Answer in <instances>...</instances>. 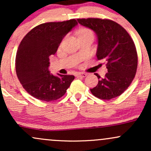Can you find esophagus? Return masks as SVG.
I'll return each mask as SVG.
<instances>
[{
    "label": "esophagus",
    "instance_id": "1",
    "mask_svg": "<svg viewBox=\"0 0 151 151\" xmlns=\"http://www.w3.org/2000/svg\"><path fill=\"white\" fill-rule=\"evenodd\" d=\"M87 75V74L84 73V72H78L76 74V77H85Z\"/></svg>",
    "mask_w": 151,
    "mask_h": 151
}]
</instances>
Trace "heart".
<instances>
[{
    "label": "heart",
    "mask_w": 151,
    "mask_h": 151,
    "mask_svg": "<svg viewBox=\"0 0 151 151\" xmlns=\"http://www.w3.org/2000/svg\"><path fill=\"white\" fill-rule=\"evenodd\" d=\"M86 35L93 36V32L88 28L81 29V30L79 31V37H80V36H86Z\"/></svg>",
    "instance_id": "obj_1"
}]
</instances>
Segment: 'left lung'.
<instances>
[{
  "instance_id": "1",
  "label": "left lung",
  "mask_w": 151,
  "mask_h": 151,
  "mask_svg": "<svg viewBox=\"0 0 151 151\" xmlns=\"http://www.w3.org/2000/svg\"><path fill=\"white\" fill-rule=\"evenodd\" d=\"M95 32L98 38L97 60L106 62L108 72L104 79L97 74L98 84L90 91L101 99L109 100L124 93L134 79L138 55L134 42L122 26L108 19H77Z\"/></svg>"
}]
</instances>
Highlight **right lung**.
<instances>
[{"label":"right lung","mask_w":151,"mask_h":151,"mask_svg":"<svg viewBox=\"0 0 151 151\" xmlns=\"http://www.w3.org/2000/svg\"><path fill=\"white\" fill-rule=\"evenodd\" d=\"M77 25L75 19L50 22L36 26L19 45L15 70L22 87L39 100L51 101L65 95L74 80L73 75L50 74V59L58 49L64 37Z\"/></svg>","instance_id":"add662e5"}]
</instances>
